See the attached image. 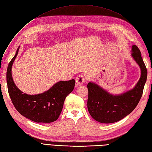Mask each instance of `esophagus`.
<instances>
[{"mask_svg":"<svg viewBox=\"0 0 152 152\" xmlns=\"http://www.w3.org/2000/svg\"><path fill=\"white\" fill-rule=\"evenodd\" d=\"M85 80H86V77H85V76L83 75H80L78 76H77L76 78V86H79V85L83 84Z\"/></svg>","mask_w":152,"mask_h":152,"instance_id":"obj_1","label":"esophagus"}]
</instances>
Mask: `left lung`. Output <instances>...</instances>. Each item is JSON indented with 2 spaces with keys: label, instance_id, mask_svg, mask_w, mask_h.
Wrapping results in <instances>:
<instances>
[{
  "label": "left lung",
  "instance_id": "8db88e82",
  "mask_svg": "<svg viewBox=\"0 0 152 152\" xmlns=\"http://www.w3.org/2000/svg\"><path fill=\"white\" fill-rule=\"evenodd\" d=\"M132 56L141 69V77L134 88L119 95L110 94L95 83L87 85V108L92 118L102 123L118 122L130 114L141 99L147 78V69L141 53L135 45L132 48Z\"/></svg>",
  "mask_w": 152,
  "mask_h": 152
}]
</instances>
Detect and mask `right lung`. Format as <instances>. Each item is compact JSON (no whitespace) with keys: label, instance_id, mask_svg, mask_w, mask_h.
<instances>
[{"label":"right lung","instance_id":"obj_1","mask_svg":"<svg viewBox=\"0 0 152 152\" xmlns=\"http://www.w3.org/2000/svg\"><path fill=\"white\" fill-rule=\"evenodd\" d=\"M19 47L15 56L8 65L6 79L9 95L14 107L22 115L36 123H49L59 118L64 103L75 85V80L60 81L42 94L29 95L23 93L15 84L11 67L16 58Z\"/></svg>","mask_w":152,"mask_h":152}]
</instances>
